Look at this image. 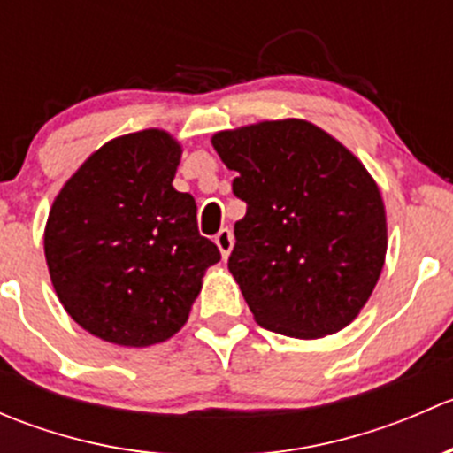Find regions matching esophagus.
<instances>
[{"mask_svg": "<svg viewBox=\"0 0 453 453\" xmlns=\"http://www.w3.org/2000/svg\"><path fill=\"white\" fill-rule=\"evenodd\" d=\"M214 243H217L219 250H221L223 258H227L232 252V245H234V234H232L230 227H221V230H219V234L214 236Z\"/></svg>", "mask_w": 453, "mask_h": 453, "instance_id": "esophagus-1", "label": "esophagus"}]
</instances>
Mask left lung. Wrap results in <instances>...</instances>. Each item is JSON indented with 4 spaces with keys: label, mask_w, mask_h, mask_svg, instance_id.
<instances>
[{
    "label": "left lung",
    "mask_w": 453,
    "mask_h": 453,
    "mask_svg": "<svg viewBox=\"0 0 453 453\" xmlns=\"http://www.w3.org/2000/svg\"><path fill=\"white\" fill-rule=\"evenodd\" d=\"M219 157L248 203L227 269L263 328L331 335L368 303L386 258V208L364 164L304 120L221 131Z\"/></svg>",
    "instance_id": "left-lung-1"
}]
</instances>
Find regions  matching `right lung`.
<instances>
[{"mask_svg": "<svg viewBox=\"0 0 453 453\" xmlns=\"http://www.w3.org/2000/svg\"><path fill=\"white\" fill-rule=\"evenodd\" d=\"M181 149L157 129L96 150L63 186L45 226V260L65 311L91 335L150 346L188 319L221 252L197 230L193 195L173 188Z\"/></svg>", "mask_w": 453, "mask_h": 453, "instance_id": "right-lung-1", "label": "right lung"}]
</instances>
